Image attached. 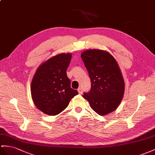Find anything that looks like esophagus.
<instances>
[{
  "label": "esophagus",
  "mask_w": 155,
  "mask_h": 155,
  "mask_svg": "<svg viewBox=\"0 0 155 155\" xmlns=\"http://www.w3.org/2000/svg\"><path fill=\"white\" fill-rule=\"evenodd\" d=\"M77 90H78L79 94H82V88H78Z\"/></svg>",
  "instance_id": "1"
}]
</instances>
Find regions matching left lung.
<instances>
[{"label": "left lung", "mask_w": 155, "mask_h": 155, "mask_svg": "<svg viewBox=\"0 0 155 155\" xmlns=\"http://www.w3.org/2000/svg\"><path fill=\"white\" fill-rule=\"evenodd\" d=\"M91 81L83 97L95 112L104 116L114 111L124 93V81L115 59L106 51L88 50L81 54Z\"/></svg>", "instance_id": "8db88e82"}]
</instances>
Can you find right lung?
Here are the masks:
<instances>
[{
	"mask_svg": "<svg viewBox=\"0 0 155 155\" xmlns=\"http://www.w3.org/2000/svg\"><path fill=\"white\" fill-rule=\"evenodd\" d=\"M71 54L51 57L40 65L31 82V96L35 106L48 115H56L68 106L71 99L78 94L71 88L66 71Z\"/></svg>",
	"mask_w": 155,
	"mask_h": 155,
	"instance_id": "1",
	"label": "right lung"
}]
</instances>
